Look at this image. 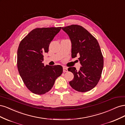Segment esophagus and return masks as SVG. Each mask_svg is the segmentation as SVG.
Segmentation results:
<instances>
[{
    "label": "esophagus",
    "mask_w": 125,
    "mask_h": 125,
    "mask_svg": "<svg viewBox=\"0 0 125 125\" xmlns=\"http://www.w3.org/2000/svg\"><path fill=\"white\" fill-rule=\"evenodd\" d=\"M63 71L64 72V73H66V72H67V71H68L67 68H66V67H63Z\"/></svg>",
    "instance_id": "1"
}]
</instances>
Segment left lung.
<instances>
[{"instance_id":"1","label":"left lung","mask_w":125,"mask_h":125,"mask_svg":"<svg viewBox=\"0 0 125 125\" xmlns=\"http://www.w3.org/2000/svg\"><path fill=\"white\" fill-rule=\"evenodd\" d=\"M62 29L69 35L72 44L71 57L77 55L82 67L77 71L69 67L74 75L70 86L78 92H85L93 89L99 82L104 66V59L97 40L82 26L73 24Z\"/></svg>"}]
</instances>
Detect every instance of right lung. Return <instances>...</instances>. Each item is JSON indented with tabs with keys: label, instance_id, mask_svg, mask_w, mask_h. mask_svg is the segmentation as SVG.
Instances as JSON below:
<instances>
[{
	"label": "right lung",
	"instance_id": "right-lung-1",
	"mask_svg": "<svg viewBox=\"0 0 125 125\" xmlns=\"http://www.w3.org/2000/svg\"><path fill=\"white\" fill-rule=\"evenodd\" d=\"M62 29L42 28L33 29L20 42L17 52V67L25 85L38 95L47 93L61 75L60 65L44 66L43 54L48 52L51 41Z\"/></svg>",
	"mask_w": 125,
	"mask_h": 125
}]
</instances>
